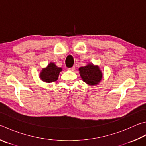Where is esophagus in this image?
<instances>
[{
    "mask_svg": "<svg viewBox=\"0 0 146 146\" xmlns=\"http://www.w3.org/2000/svg\"><path fill=\"white\" fill-rule=\"evenodd\" d=\"M75 66H73V67H71V68H69V70L73 71L74 70H75Z\"/></svg>",
    "mask_w": 146,
    "mask_h": 146,
    "instance_id": "1",
    "label": "esophagus"
}]
</instances>
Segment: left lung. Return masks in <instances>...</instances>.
<instances>
[{"mask_svg": "<svg viewBox=\"0 0 146 146\" xmlns=\"http://www.w3.org/2000/svg\"><path fill=\"white\" fill-rule=\"evenodd\" d=\"M81 78L84 82L89 86H95L98 84L102 80L103 74L98 66L89 64L78 69Z\"/></svg>", "mask_w": 146, "mask_h": 146, "instance_id": "8db88e82", "label": "left lung"}]
</instances>
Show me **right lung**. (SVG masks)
Returning <instances> with one entry per match:
<instances>
[{"label": "right lung", "instance_id": "right-lung-1", "mask_svg": "<svg viewBox=\"0 0 146 146\" xmlns=\"http://www.w3.org/2000/svg\"><path fill=\"white\" fill-rule=\"evenodd\" d=\"M62 70L61 68H59L54 62H50L45 68L42 69L39 78L44 82L50 83L55 82L59 77V73Z\"/></svg>", "mask_w": 146, "mask_h": 146}]
</instances>
